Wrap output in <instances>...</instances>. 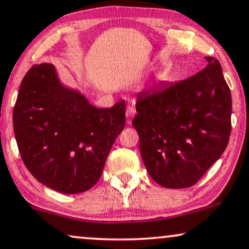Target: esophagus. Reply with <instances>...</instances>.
I'll return each mask as SVG.
<instances>
[{
    "mask_svg": "<svg viewBox=\"0 0 249 249\" xmlns=\"http://www.w3.org/2000/svg\"><path fill=\"white\" fill-rule=\"evenodd\" d=\"M134 115H135V109L133 107H128L126 109V118H127L128 124H130V123H131L132 118L134 117Z\"/></svg>",
    "mask_w": 249,
    "mask_h": 249,
    "instance_id": "34e87169",
    "label": "esophagus"
}]
</instances>
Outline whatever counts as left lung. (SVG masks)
<instances>
[{
  "instance_id": "8db88e82",
  "label": "left lung",
  "mask_w": 249,
  "mask_h": 249,
  "mask_svg": "<svg viewBox=\"0 0 249 249\" xmlns=\"http://www.w3.org/2000/svg\"><path fill=\"white\" fill-rule=\"evenodd\" d=\"M183 81L137 93L132 124L150 178L161 187L194 185L227 148L231 132L230 89L220 62Z\"/></svg>"
}]
</instances>
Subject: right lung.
Segmentation results:
<instances>
[{
	"label": "right lung",
	"mask_w": 249,
	"mask_h": 249,
	"mask_svg": "<svg viewBox=\"0 0 249 249\" xmlns=\"http://www.w3.org/2000/svg\"><path fill=\"white\" fill-rule=\"evenodd\" d=\"M125 126V101L98 108L64 84L51 64L35 65L22 79L13 108L21 158L38 182L61 194L91 189Z\"/></svg>",
	"instance_id": "1"
}]
</instances>
